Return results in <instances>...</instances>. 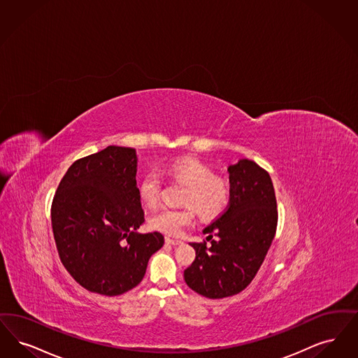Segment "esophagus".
<instances>
[{"instance_id":"1","label":"esophagus","mask_w":358,"mask_h":358,"mask_svg":"<svg viewBox=\"0 0 358 358\" xmlns=\"http://www.w3.org/2000/svg\"><path fill=\"white\" fill-rule=\"evenodd\" d=\"M166 243L172 245V246H179V245H182L183 242H182V241H179V239H171V238H166Z\"/></svg>"}]
</instances>
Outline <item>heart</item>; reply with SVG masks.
<instances>
[{
	"mask_svg": "<svg viewBox=\"0 0 358 358\" xmlns=\"http://www.w3.org/2000/svg\"><path fill=\"white\" fill-rule=\"evenodd\" d=\"M167 173L186 185L182 196L185 208H160L150 218V226L167 235H179L194 222V211L204 219L215 218L229 203L227 183L214 176L213 170L195 159H180L167 167ZM160 179L154 171L140 179L138 194L147 207H154L159 199Z\"/></svg>",
	"mask_w": 358,
	"mask_h": 358,
	"instance_id": "b5f03b06",
	"label": "heart"
}]
</instances>
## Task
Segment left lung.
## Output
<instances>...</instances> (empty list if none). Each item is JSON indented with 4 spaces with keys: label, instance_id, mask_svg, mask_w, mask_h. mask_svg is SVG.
I'll return each mask as SVG.
<instances>
[{
    "label": "left lung",
    "instance_id": "8db88e82",
    "mask_svg": "<svg viewBox=\"0 0 358 358\" xmlns=\"http://www.w3.org/2000/svg\"><path fill=\"white\" fill-rule=\"evenodd\" d=\"M230 201L226 211L203 229L206 243H189L195 261L185 270L189 289L211 299L234 296L257 275L274 239L278 213L271 178L249 159L227 167ZM216 239H212V235Z\"/></svg>",
    "mask_w": 358,
    "mask_h": 358
}]
</instances>
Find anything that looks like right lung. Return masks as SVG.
<instances>
[{
    "label": "right lung",
    "mask_w": 358,
    "mask_h": 358,
    "mask_svg": "<svg viewBox=\"0 0 358 358\" xmlns=\"http://www.w3.org/2000/svg\"><path fill=\"white\" fill-rule=\"evenodd\" d=\"M135 148L108 145L76 160L52 203V227L62 264L83 287L120 296L138 286L160 233L139 234L144 222Z\"/></svg>",
    "instance_id": "right-lung-1"
}]
</instances>
